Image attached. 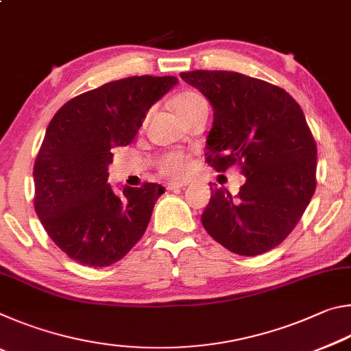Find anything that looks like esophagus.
I'll return each instance as SVG.
<instances>
[{"mask_svg":"<svg viewBox=\"0 0 351 351\" xmlns=\"http://www.w3.org/2000/svg\"><path fill=\"white\" fill-rule=\"evenodd\" d=\"M187 186V182H170L169 186H167V190H178V189H184Z\"/></svg>","mask_w":351,"mask_h":351,"instance_id":"obj_1","label":"esophagus"}]
</instances>
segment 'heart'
<instances>
[{"instance_id":"b5f03b06","label":"heart","mask_w":351,"mask_h":351,"mask_svg":"<svg viewBox=\"0 0 351 351\" xmlns=\"http://www.w3.org/2000/svg\"><path fill=\"white\" fill-rule=\"evenodd\" d=\"M206 100L199 96L197 93L192 91H184L180 93L178 96L173 99V110L178 116L184 117L193 112L198 106L204 105ZM159 170L162 171L165 176L170 178H181L187 173L189 170V158L184 156L182 153H167L159 159Z\"/></svg>"}]
</instances>
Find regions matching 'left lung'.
<instances>
[{"mask_svg": "<svg viewBox=\"0 0 351 351\" xmlns=\"http://www.w3.org/2000/svg\"><path fill=\"white\" fill-rule=\"evenodd\" d=\"M181 79L213 108L206 161L217 171L239 164V195L212 187L204 229L230 252L258 255L287 239L316 190L317 148L304 111L265 80L230 71H190Z\"/></svg>", "mask_w": 351, "mask_h": 351, "instance_id": "8db88e82", "label": "left lung"}]
</instances>
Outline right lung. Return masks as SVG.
<instances>
[{"instance_id": "obj_1", "label": "right lung", "mask_w": 351, "mask_h": 351, "mask_svg": "<svg viewBox=\"0 0 351 351\" xmlns=\"http://www.w3.org/2000/svg\"><path fill=\"white\" fill-rule=\"evenodd\" d=\"M173 75L127 77L71 99L52 117L34 165L35 212L51 240L80 265L104 268L144 235L162 186L114 192L112 150L132 144Z\"/></svg>"}]
</instances>
